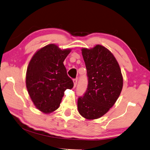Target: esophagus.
<instances>
[{"label":"esophagus","mask_w":150,"mask_h":150,"mask_svg":"<svg viewBox=\"0 0 150 150\" xmlns=\"http://www.w3.org/2000/svg\"><path fill=\"white\" fill-rule=\"evenodd\" d=\"M73 84H74V87H75L76 85H77V79H73Z\"/></svg>","instance_id":"obj_1"}]
</instances>
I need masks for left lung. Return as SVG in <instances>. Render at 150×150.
Listing matches in <instances>:
<instances>
[{
    "instance_id": "8db88e82",
    "label": "left lung",
    "mask_w": 150,
    "mask_h": 150,
    "mask_svg": "<svg viewBox=\"0 0 150 150\" xmlns=\"http://www.w3.org/2000/svg\"><path fill=\"white\" fill-rule=\"evenodd\" d=\"M88 84L83 97L77 101L79 113L87 120L101 117L115 104L120 95L123 79L115 56L108 48L97 45L81 49Z\"/></svg>"
}]
</instances>
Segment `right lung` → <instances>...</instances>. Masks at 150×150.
<instances>
[{
    "label": "right lung",
    "instance_id": "1",
    "mask_svg": "<svg viewBox=\"0 0 150 150\" xmlns=\"http://www.w3.org/2000/svg\"><path fill=\"white\" fill-rule=\"evenodd\" d=\"M71 50L50 44L38 50L29 62L25 77L27 89L35 107L45 114L56 110L65 91L73 87L64 65Z\"/></svg>",
    "mask_w": 150,
    "mask_h": 150
}]
</instances>
